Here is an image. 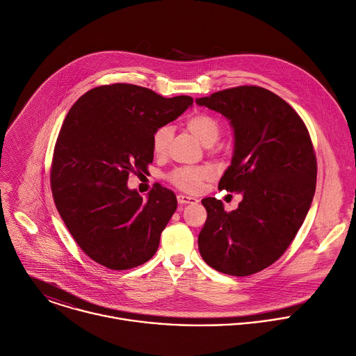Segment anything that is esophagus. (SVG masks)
Returning <instances> with one entry per match:
<instances>
[{
	"label": "esophagus",
	"instance_id": "esophagus-1",
	"mask_svg": "<svg viewBox=\"0 0 356 356\" xmlns=\"http://www.w3.org/2000/svg\"><path fill=\"white\" fill-rule=\"evenodd\" d=\"M177 199H178V203L179 204H193V203H197V199H195V197H192V196H186V195H182V193H179L178 196H177Z\"/></svg>",
	"mask_w": 356,
	"mask_h": 356
}]
</instances>
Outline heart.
<instances>
[{"label": "heart", "instance_id": "heart-1", "mask_svg": "<svg viewBox=\"0 0 356 356\" xmlns=\"http://www.w3.org/2000/svg\"><path fill=\"white\" fill-rule=\"evenodd\" d=\"M186 129L204 146H211L220 136L219 122L207 115L196 113L186 120ZM172 131L168 126L160 127L152 137V149L156 156H161L171 140ZM213 177L209 167H181L170 174L171 182L185 192H197L202 184Z\"/></svg>", "mask_w": 356, "mask_h": 356}]
</instances>
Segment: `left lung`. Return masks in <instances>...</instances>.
<instances>
[{"label":"left lung","instance_id":"obj_1","mask_svg":"<svg viewBox=\"0 0 356 356\" xmlns=\"http://www.w3.org/2000/svg\"><path fill=\"white\" fill-rule=\"evenodd\" d=\"M196 104L230 120L234 152L219 189L243 195L233 211L216 197L202 199L199 252L213 269L248 276L282 257L307 216L317 177L312 138L298 112L261 87L223 90Z\"/></svg>","mask_w":356,"mask_h":356}]
</instances>
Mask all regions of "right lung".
<instances>
[{
	"mask_svg": "<svg viewBox=\"0 0 356 356\" xmlns=\"http://www.w3.org/2000/svg\"><path fill=\"white\" fill-rule=\"evenodd\" d=\"M193 99L164 98L133 84L101 86L68 111L50 170L53 199L80 248L108 269L147 262L177 210L175 193L154 185L143 200L129 175L147 172L154 131L182 115Z\"/></svg>",
	"mask_w": 356,
	"mask_h": 356,
	"instance_id": "obj_1",
	"label": "right lung"
}]
</instances>
